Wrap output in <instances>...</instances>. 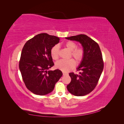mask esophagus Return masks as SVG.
Instances as JSON below:
<instances>
[{"mask_svg": "<svg viewBox=\"0 0 124 124\" xmlns=\"http://www.w3.org/2000/svg\"><path fill=\"white\" fill-rule=\"evenodd\" d=\"M62 74H63V76H66V75H68V73L65 72H63V71H62Z\"/></svg>", "mask_w": 124, "mask_h": 124, "instance_id": "1", "label": "esophagus"}]
</instances>
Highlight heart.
<instances>
[{
	"instance_id": "b5f03b06",
	"label": "heart",
	"mask_w": 124,
	"mask_h": 124,
	"mask_svg": "<svg viewBox=\"0 0 124 124\" xmlns=\"http://www.w3.org/2000/svg\"><path fill=\"white\" fill-rule=\"evenodd\" d=\"M65 47L71 52L70 57H72L78 63H80L84 56V50L81 46H77V44L73 41H68L65 44ZM60 47L58 44H56L52 47L51 50V55L54 60H57L59 57ZM76 63L74 60L70 59L67 61L60 60L56 63V68L63 71H69L73 69L76 66Z\"/></svg>"
}]
</instances>
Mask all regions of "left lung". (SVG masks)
I'll return each mask as SVG.
<instances>
[{
    "instance_id": "8db88e82",
    "label": "left lung",
    "mask_w": 124,
    "mask_h": 124,
    "mask_svg": "<svg viewBox=\"0 0 124 124\" xmlns=\"http://www.w3.org/2000/svg\"><path fill=\"white\" fill-rule=\"evenodd\" d=\"M67 39L79 42L84 50V56L77 70L80 74L69 73L71 78L67 86L68 91L76 96L88 94L95 89L103 69L102 55L98 44L89 37L81 34L66 37Z\"/></svg>"
}]
</instances>
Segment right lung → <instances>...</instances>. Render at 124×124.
<instances>
[{"label":"right lung","instance_id":"1","mask_svg":"<svg viewBox=\"0 0 124 124\" xmlns=\"http://www.w3.org/2000/svg\"><path fill=\"white\" fill-rule=\"evenodd\" d=\"M59 42L58 37L42 33L28 40L22 49L19 62L22 78L26 87L36 95L52 92L62 76L59 69L47 71L54 65L51 48Z\"/></svg>","mask_w":124,"mask_h":124}]
</instances>
